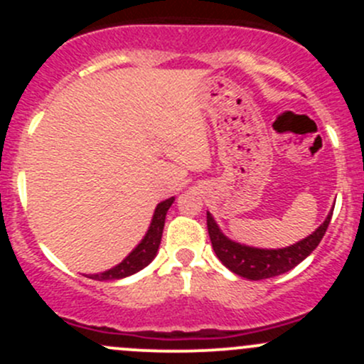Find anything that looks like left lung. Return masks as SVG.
Returning a JSON list of instances; mask_svg holds the SVG:
<instances>
[{
    "mask_svg": "<svg viewBox=\"0 0 364 364\" xmlns=\"http://www.w3.org/2000/svg\"><path fill=\"white\" fill-rule=\"evenodd\" d=\"M331 215L333 213H329L324 223L310 236L297 241L296 245H291L287 248H278V250L253 248L229 240L227 236H223L220 227L216 225L211 213H208V232L213 250L222 260L223 266L229 267L232 273L240 274V277L248 278V280H264V278H273L287 273L297 264L303 262L324 237L329 222H331Z\"/></svg>",
    "mask_w": 364,
    "mask_h": 364,
    "instance_id": "8db88e82",
    "label": "left lung"
}]
</instances>
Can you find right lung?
<instances>
[{
  "label": "right lung",
  "mask_w": 364,
  "mask_h": 364,
  "mask_svg": "<svg viewBox=\"0 0 364 364\" xmlns=\"http://www.w3.org/2000/svg\"><path fill=\"white\" fill-rule=\"evenodd\" d=\"M172 203H174V197L164 200L156 205L155 215H153L151 225H149L148 232H146L144 240L130 252V255L124 260H121L117 266L111 267V269L104 271V273L98 274H90L87 278H93V280H119V278L130 277V274L137 273V271L144 269L149 262L156 257V252H159L160 241H161V232H164L165 225V215H167L168 208H171Z\"/></svg>",
  "instance_id": "right-lung-1"
}]
</instances>
